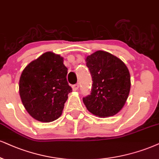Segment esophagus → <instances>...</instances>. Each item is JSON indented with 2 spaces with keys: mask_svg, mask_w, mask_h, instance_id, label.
<instances>
[{
  "mask_svg": "<svg viewBox=\"0 0 159 159\" xmlns=\"http://www.w3.org/2000/svg\"><path fill=\"white\" fill-rule=\"evenodd\" d=\"M80 88V84L79 83H76L75 85H72V89H73V91H77Z\"/></svg>",
  "mask_w": 159,
  "mask_h": 159,
  "instance_id": "34e87169",
  "label": "esophagus"
}]
</instances>
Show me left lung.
<instances>
[{
	"label": "left lung",
	"instance_id": "left-lung-1",
	"mask_svg": "<svg viewBox=\"0 0 159 159\" xmlns=\"http://www.w3.org/2000/svg\"><path fill=\"white\" fill-rule=\"evenodd\" d=\"M92 76L91 93L83 100L88 111L99 117L116 114L124 106L130 90L128 68L120 59L104 51L86 58Z\"/></svg>",
	"mask_w": 159,
	"mask_h": 159
}]
</instances>
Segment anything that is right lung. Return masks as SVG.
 I'll use <instances>...</instances> for the list:
<instances>
[{
  "instance_id": "right-lung-1",
  "label": "right lung",
  "mask_w": 159,
  "mask_h": 159,
  "mask_svg": "<svg viewBox=\"0 0 159 159\" xmlns=\"http://www.w3.org/2000/svg\"><path fill=\"white\" fill-rule=\"evenodd\" d=\"M63 59L46 52L30 62L21 74L19 93L23 105L33 118L43 122L57 119L68 94L72 91Z\"/></svg>"
}]
</instances>
